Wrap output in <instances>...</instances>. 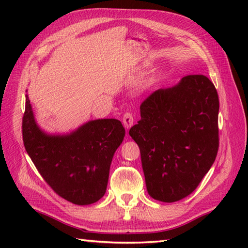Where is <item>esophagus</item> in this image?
<instances>
[{
	"label": "esophagus",
	"mask_w": 248,
	"mask_h": 248,
	"mask_svg": "<svg viewBox=\"0 0 248 248\" xmlns=\"http://www.w3.org/2000/svg\"><path fill=\"white\" fill-rule=\"evenodd\" d=\"M133 123H134V118H133L132 114L125 113L123 117V124L124 125V128L129 130L133 125Z\"/></svg>",
	"instance_id": "obj_1"
}]
</instances>
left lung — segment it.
Returning a JSON list of instances; mask_svg holds the SVG:
<instances>
[{
	"label": "left lung",
	"instance_id": "left-lung-1",
	"mask_svg": "<svg viewBox=\"0 0 248 248\" xmlns=\"http://www.w3.org/2000/svg\"><path fill=\"white\" fill-rule=\"evenodd\" d=\"M218 109L217 89L202 75L184 77L141 103L129 134L140 147L152 198L175 202L198 186L217 155Z\"/></svg>",
	"mask_w": 248,
	"mask_h": 248
}]
</instances>
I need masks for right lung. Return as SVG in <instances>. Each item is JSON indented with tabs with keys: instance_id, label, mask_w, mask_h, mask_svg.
I'll return each instance as SVG.
<instances>
[{
	"instance_id": "right-lung-1",
	"label": "right lung",
	"mask_w": 248,
	"mask_h": 248,
	"mask_svg": "<svg viewBox=\"0 0 248 248\" xmlns=\"http://www.w3.org/2000/svg\"><path fill=\"white\" fill-rule=\"evenodd\" d=\"M124 134L114 118L89 120L70 132L49 133L37 123L25 94V150L52 189L72 203L92 204L103 197L110 163Z\"/></svg>"
}]
</instances>
